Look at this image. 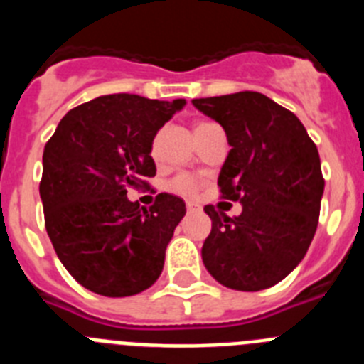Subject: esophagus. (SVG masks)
I'll use <instances>...</instances> for the list:
<instances>
[{
  "mask_svg": "<svg viewBox=\"0 0 364 364\" xmlns=\"http://www.w3.org/2000/svg\"><path fill=\"white\" fill-rule=\"evenodd\" d=\"M186 208H188L189 213H198V211H202V205L197 204V202H193V200L186 202Z\"/></svg>",
  "mask_w": 364,
  "mask_h": 364,
  "instance_id": "1",
  "label": "esophagus"
}]
</instances>
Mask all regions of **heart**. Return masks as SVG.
<instances>
[{
	"mask_svg": "<svg viewBox=\"0 0 364 364\" xmlns=\"http://www.w3.org/2000/svg\"><path fill=\"white\" fill-rule=\"evenodd\" d=\"M208 124V122H198L197 127H200V125ZM195 127V129H197ZM153 153H156V140H154L153 144ZM198 188H200V182H198L195 176L191 175H178L176 178L171 180V184H169V189H171L173 193H176V195H182V197H193V195H197Z\"/></svg>",
	"mask_w": 364,
	"mask_h": 364,
	"instance_id": "1",
	"label": "heart"
}]
</instances>
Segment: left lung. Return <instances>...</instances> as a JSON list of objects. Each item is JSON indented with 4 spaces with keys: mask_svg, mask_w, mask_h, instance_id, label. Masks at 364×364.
I'll return each instance as SVG.
<instances>
[{
    "mask_svg": "<svg viewBox=\"0 0 364 364\" xmlns=\"http://www.w3.org/2000/svg\"><path fill=\"white\" fill-rule=\"evenodd\" d=\"M193 105L226 131L231 149L218 188L222 198L242 204L235 218L204 208L211 218L204 266L231 290H266L297 268L317 230L319 151L294 112L260 92L197 98Z\"/></svg>",
    "mask_w": 364,
    "mask_h": 364,
    "instance_id": "8db88e82",
    "label": "left lung"
}]
</instances>
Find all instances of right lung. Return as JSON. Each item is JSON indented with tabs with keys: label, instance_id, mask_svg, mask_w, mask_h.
Instances as JSON below:
<instances>
[{
	"label": "right lung",
	"instance_id": "obj_1",
	"mask_svg": "<svg viewBox=\"0 0 364 364\" xmlns=\"http://www.w3.org/2000/svg\"><path fill=\"white\" fill-rule=\"evenodd\" d=\"M184 105L182 98L98 96L70 109L45 146V228L58 259L87 290L129 297L160 277L186 204L160 193L146 210L127 189L156 175L153 140Z\"/></svg>",
	"mask_w": 364,
	"mask_h": 364
}]
</instances>
